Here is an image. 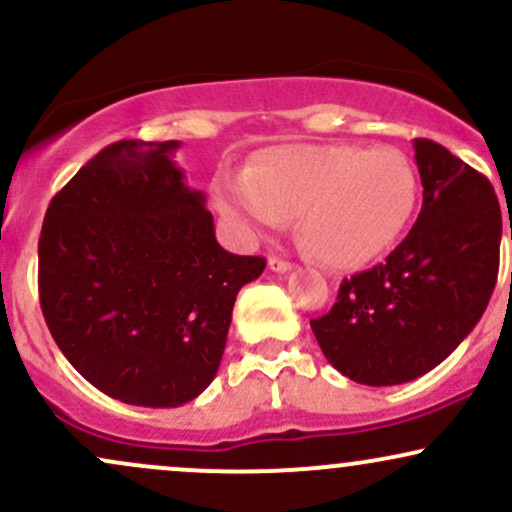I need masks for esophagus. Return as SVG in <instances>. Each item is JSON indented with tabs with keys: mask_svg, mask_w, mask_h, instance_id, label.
<instances>
[{
	"mask_svg": "<svg viewBox=\"0 0 512 512\" xmlns=\"http://www.w3.org/2000/svg\"><path fill=\"white\" fill-rule=\"evenodd\" d=\"M269 269H272V272H276V274H284V272H291L293 264L281 260V257H269Z\"/></svg>",
	"mask_w": 512,
	"mask_h": 512,
	"instance_id": "1",
	"label": "esophagus"
}]
</instances>
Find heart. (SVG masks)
Returning a JSON list of instances; mask_svg holds the SVG:
<instances>
[{"mask_svg": "<svg viewBox=\"0 0 512 512\" xmlns=\"http://www.w3.org/2000/svg\"><path fill=\"white\" fill-rule=\"evenodd\" d=\"M419 175L397 149L286 144L262 151L243 178L214 185L216 209L243 240L296 214L298 236L327 267L356 269L397 243L414 216Z\"/></svg>", "mask_w": 512, "mask_h": 512, "instance_id": "heart-1", "label": "heart"}]
</instances>
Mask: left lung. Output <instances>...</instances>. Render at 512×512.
Returning a JSON list of instances; mask_svg holds the SVG:
<instances>
[{"mask_svg": "<svg viewBox=\"0 0 512 512\" xmlns=\"http://www.w3.org/2000/svg\"><path fill=\"white\" fill-rule=\"evenodd\" d=\"M414 158L424 204L409 236L383 264L344 279L330 313L310 320L327 361L370 387L443 363L481 320L498 276L503 226L491 182L428 139H416Z\"/></svg>", "mask_w": 512, "mask_h": 512, "instance_id": "8db88e82", "label": "left lung"}]
</instances>
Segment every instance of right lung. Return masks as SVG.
<instances>
[{
    "instance_id": "1",
    "label": "right lung",
    "mask_w": 512,
    "mask_h": 512,
    "mask_svg": "<svg viewBox=\"0 0 512 512\" xmlns=\"http://www.w3.org/2000/svg\"><path fill=\"white\" fill-rule=\"evenodd\" d=\"M178 149L105 146L52 197L40 231L52 339L88 383L134 407H182L207 390L238 291L267 264L221 248Z\"/></svg>"
}]
</instances>
